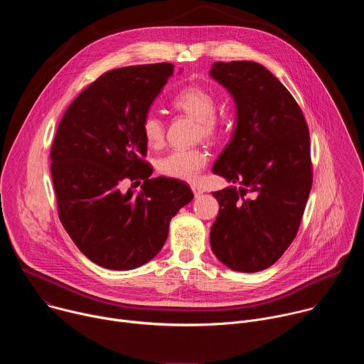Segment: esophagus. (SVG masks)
<instances>
[{"instance_id":"esophagus-1","label":"esophagus","mask_w":364,"mask_h":364,"mask_svg":"<svg viewBox=\"0 0 364 364\" xmlns=\"http://www.w3.org/2000/svg\"><path fill=\"white\" fill-rule=\"evenodd\" d=\"M191 190H193V193H194V197H200V196L203 194V188H201L200 186H197V184H193V186H191Z\"/></svg>"}]
</instances>
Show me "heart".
Segmentation results:
<instances>
[{
	"label": "heart",
	"mask_w": 364,
	"mask_h": 364,
	"mask_svg": "<svg viewBox=\"0 0 364 364\" xmlns=\"http://www.w3.org/2000/svg\"><path fill=\"white\" fill-rule=\"evenodd\" d=\"M173 107L198 121L200 134L205 138H215L223 131L225 121L216 115L218 97L210 89L197 85L187 86L174 96ZM141 131L148 145L154 148L163 145L166 128L157 114L149 112L144 117ZM207 161V152L200 148H177L157 161V170L170 178L196 181Z\"/></svg>",
	"instance_id": "b5f03b06"
}]
</instances>
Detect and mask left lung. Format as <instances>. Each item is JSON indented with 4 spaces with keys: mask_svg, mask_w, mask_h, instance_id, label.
<instances>
[{
    "mask_svg": "<svg viewBox=\"0 0 364 364\" xmlns=\"http://www.w3.org/2000/svg\"><path fill=\"white\" fill-rule=\"evenodd\" d=\"M210 76L232 95L236 127L213 173L236 186L215 191L216 257L237 272L274 265L296 236L313 184L309 132L298 103L262 65L216 62Z\"/></svg>",
    "mask_w": 364,
    "mask_h": 364,
    "instance_id": "1",
    "label": "left lung"
}]
</instances>
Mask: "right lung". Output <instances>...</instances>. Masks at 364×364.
Instances as JSON below:
<instances>
[{
	"label": "right lung",
	"mask_w": 364,
	"mask_h": 364,
	"mask_svg": "<svg viewBox=\"0 0 364 364\" xmlns=\"http://www.w3.org/2000/svg\"><path fill=\"white\" fill-rule=\"evenodd\" d=\"M173 73L171 63L107 72L59 124L50 152L59 218L77 249L102 268L129 271L151 261L170 220L193 198L178 180L151 178L144 161L141 124ZM127 179H144L141 190L122 192Z\"/></svg>",
	"instance_id": "obj_1"
}]
</instances>
